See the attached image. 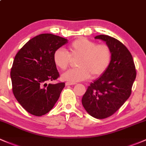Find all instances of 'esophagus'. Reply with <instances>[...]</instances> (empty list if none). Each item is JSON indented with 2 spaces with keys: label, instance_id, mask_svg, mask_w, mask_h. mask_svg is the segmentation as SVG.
Instances as JSON below:
<instances>
[{
  "label": "esophagus",
  "instance_id": "obj_1",
  "mask_svg": "<svg viewBox=\"0 0 146 146\" xmlns=\"http://www.w3.org/2000/svg\"><path fill=\"white\" fill-rule=\"evenodd\" d=\"M76 83L75 82H66V85H76Z\"/></svg>",
  "mask_w": 146,
  "mask_h": 146
}]
</instances>
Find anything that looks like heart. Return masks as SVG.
I'll use <instances>...</instances> for the list:
<instances>
[{
    "label": "heart",
    "mask_w": 146,
    "mask_h": 146,
    "mask_svg": "<svg viewBox=\"0 0 146 146\" xmlns=\"http://www.w3.org/2000/svg\"><path fill=\"white\" fill-rule=\"evenodd\" d=\"M69 52L59 48L53 54L55 66L61 70L68 68L73 60L78 59V67L70 69L61 77L70 82H79L104 74L109 67L112 59V52L106 44H97L94 41L81 38L75 40L68 46Z\"/></svg>",
    "instance_id": "heart-1"
}]
</instances>
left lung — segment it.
Here are the masks:
<instances>
[{
	"label": "left lung",
	"mask_w": 146,
	"mask_h": 146,
	"mask_svg": "<svg viewBox=\"0 0 146 146\" xmlns=\"http://www.w3.org/2000/svg\"><path fill=\"white\" fill-rule=\"evenodd\" d=\"M94 38L109 46L112 59L106 71L89 86L82 104L90 115L104 119L114 114L129 99L136 70L131 54L120 41L107 35Z\"/></svg>",
	"instance_id": "obj_1"
}]
</instances>
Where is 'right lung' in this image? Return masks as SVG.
Returning <instances> with one entry per match:
<instances>
[{
	"instance_id": "obj_1",
	"label": "right lung",
	"mask_w": 146,
	"mask_h": 146,
	"mask_svg": "<svg viewBox=\"0 0 146 146\" xmlns=\"http://www.w3.org/2000/svg\"><path fill=\"white\" fill-rule=\"evenodd\" d=\"M67 42V39L56 35L40 34L29 40L14 59L10 72L12 92L21 106L33 115L50 111L65 87L64 82H47L59 77L53 54Z\"/></svg>"
}]
</instances>
